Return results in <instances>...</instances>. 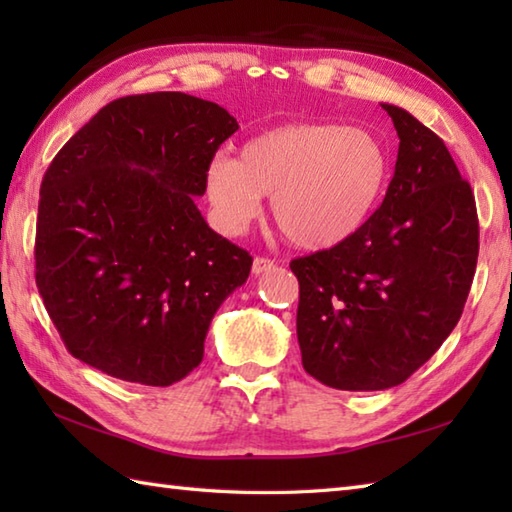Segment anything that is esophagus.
<instances>
[{
	"label": "esophagus",
	"instance_id": "34e87169",
	"mask_svg": "<svg viewBox=\"0 0 512 512\" xmlns=\"http://www.w3.org/2000/svg\"><path fill=\"white\" fill-rule=\"evenodd\" d=\"M270 268H275L273 259H266V257H255V259H253V275L268 273Z\"/></svg>",
	"mask_w": 512,
	"mask_h": 512
}]
</instances>
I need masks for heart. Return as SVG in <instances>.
<instances>
[{
    "label": "heart",
    "instance_id": "1",
    "mask_svg": "<svg viewBox=\"0 0 512 512\" xmlns=\"http://www.w3.org/2000/svg\"><path fill=\"white\" fill-rule=\"evenodd\" d=\"M387 176V151L367 129L290 123L248 138L237 160L213 158L204 187L226 233L244 231L262 195H273L279 231L299 248L328 250L365 226Z\"/></svg>",
    "mask_w": 512,
    "mask_h": 512
}]
</instances>
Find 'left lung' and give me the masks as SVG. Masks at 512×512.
<instances>
[{
    "label": "left lung",
    "mask_w": 512,
    "mask_h": 512,
    "mask_svg": "<svg viewBox=\"0 0 512 512\" xmlns=\"http://www.w3.org/2000/svg\"><path fill=\"white\" fill-rule=\"evenodd\" d=\"M400 138L385 200L347 242L292 259L303 369L345 391L396 387L458 325L480 253L471 184L442 138L383 103Z\"/></svg>",
    "instance_id": "obj_1"
}]
</instances>
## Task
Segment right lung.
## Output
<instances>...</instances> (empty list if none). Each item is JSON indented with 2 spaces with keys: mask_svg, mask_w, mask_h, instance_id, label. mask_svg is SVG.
I'll return each instance as SVG.
<instances>
[{
  "mask_svg": "<svg viewBox=\"0 0 512 512\" xmlns=\"http://www.w3.org/2000/svg\"><path fill=\"white\" fill-rule=\"evenodd\" d=\"M237 129L198 96L136 94L105 105L54 156L41 182L35 277L74 358L151 387L202 363L217 308L253 266L195 204Z\"/></svg>",
  "mask_w": 512,
  "mask_h": 512,
  "instance_id": "1",
  "label": "right lung"
}]
</instances>
